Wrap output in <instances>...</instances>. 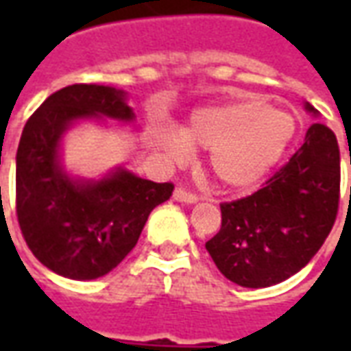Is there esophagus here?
<instances>
[{
  "instance_id": "1",
  "label": "esophagus",
  "mask_w": 351,
  "mask_h": 351,
  "mask_svg": "<svg viewBox=\"0 0 351 351\" xmlns=\"http://www.w3.org/2000/svg\"><path fill=\"white\" fill-rule=\"evenodd\" d=\"M173 197H175L176 201H180V203H188V205H193V203H197L199 201V195H195V193H191V191L188 190H184V188H176Z\"/></svg>"
}]
</instances>
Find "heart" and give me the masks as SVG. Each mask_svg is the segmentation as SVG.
Wrapping results in <instances>:
<instances>
[{"instance_id": "b5f03b06", "label": "heart", "mask_w": 351, "mask_h": 351, "mask_svg": "<svg viewBox=\"0 0 351 351\" xmlns=\"http://www.w3.org/2000/svg\"><path fill=\"white\" fill-rule=\"evenodd\" d=\"M295 130L291 112L252 97L199 108L182 133H173L161 145L173 161L186 160L191 146L210 150L214 176L226 188L246 190L276 167Z\"/></svg>"}]
</instances>
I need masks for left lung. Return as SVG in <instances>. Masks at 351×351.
I'll return each mask as SVG.
<instances>
[{"instance_id":"obj_1","label":"left lung","mask_w":351,"mask_h":351,"mask_svg":"<svg viewBox=\"0 0 351 351\" xmlns=\"http://www.w3.org/2000/svg\"><path fill=\"white\" fill-rule=\"evenodd\" d=\"M304 108L317 116L310 103ZM339 199V143L327 125L312 123L301 148L261 190L221 203V228L206 250L239 286L280 284L322 248L337 220Z\"/></svg>"}]
</instances>
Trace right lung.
<instances>
[{
  "mask_svg": "<svg viewBox=\"0 0 351 351\" xmlns=\"http://www.w3.org/2000/svg\"><path fill=\"white\" fill-rule=\"evenodd\" d=\"M90 118L133 122L125 92L73 84L52 93L29 116L16 152V216L34 256L71 280L107 274L137 244L154 208L175 186L118 167L99 180L73 178L62 165V137Z\"/></svg>",
  "mask_w": 351,
  "mask_h": 351,
  "instance_id": "1",
  "label": "right lung"
}]
</instances>
